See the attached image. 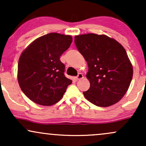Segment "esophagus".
I'll return each instance as SVG.
<instances>
[{"mask_svg":"<svg viewBox=\"0 0 146 146\" xmlns=\"http://www.w3.org/2000/svg\"><path fill=\"white\" fill-rule=\"evenodd\" d=\"M84 78L83 75L82 74V73H78V76L75 77V79H76V80H81V79H82Z\"/></svg>","mask_w":146,"mask_h":146,"instance_id":"obj_1","label":"esophagus"}]
</instances>
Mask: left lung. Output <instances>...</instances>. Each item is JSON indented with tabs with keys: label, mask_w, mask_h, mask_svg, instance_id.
<instances>
[{
	"label": "left lung",
	"mask_w": 146,
	"mask_h": 146,
	"mask_svg": "<svg viewBox=\"0 0 146 146\" xmlns=\"http://www.w3.org/2000/svg\"><path fill=\"white\" fill-rule=\"evenodd\" d=\"M77 48L88 63L90 88L84 97L95 106L108 107L118 102L128 90L133 70L124 48L105 35L75 36Z\"/></svg>",
	"instance_id": "1"
}]
</instances>
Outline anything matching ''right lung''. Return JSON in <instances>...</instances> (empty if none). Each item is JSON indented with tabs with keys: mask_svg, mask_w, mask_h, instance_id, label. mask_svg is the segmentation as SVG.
<instances>
[{
	"mask_svg": "<svg viewBox=\"0 0 146 146\" xmlns=\"http://www.w3.org/2000/svg\"><path fill=\"white\" fill-rule=\"evenodd\" d=\"M72 42L71 36L50 33L34 40L22 53L18 81L25 95L42 106L59 102L72 81L64 75L61 55Z\"/></svg>",
	"mask_w": 146,
	"mask_h": 146,
	"instance_id": "right-lung-1",
	"label": "right lung"
}]
</instances>
